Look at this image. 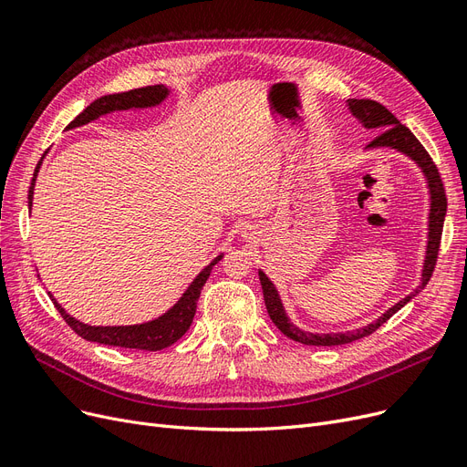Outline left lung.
Returning a JSON list of instances; mask_svg holds the SVG:
<instances>
[{
  "instance_id": "left-lung-1",
  "label": "left lung",
  "mask_w": 467,
  "mask_h": 467,
  "mask_svg": "<svg viewBox=\"0 0 467 467\" xmlns=\"http://www.w3.org/2000/svg\"><path fill=\"white\" fill-rule=\"evenodd\" d=\"M348 109L352 112V117H357L364 129H381L379 134L372 140V142L366 148H393L405 155H409L427 177L429 182V192H431V214H429V244H427V255H425V265H422V278H420V286L411 292L401 302L389 307L388 312L378 317L374 323L366 325V327H360L357 331H345V333H307L302 331L300 327L288 319L285 306L280 302V296L275 288V285L268 276L259 271L261 278V286H263V296H265V306L266 312L271 316L273 323L276 327L290 337L292 341L302 343V345H314V347H335V345H347L357 341V338L368 337L372 335L379 325H384L393 314H398L400 309L413 298V296L427 286V282L431 280L434 273V265L438 259V247H441V237H442V225H444V216H446V192L441 173L429 155V151L422 148V144L415 138V134L407 129L405 124H401L398 119H395L391 112L376 101H370V99H348Z\"/></svg>"
}]
</instances>
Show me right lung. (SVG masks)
I'll use <instances>...</instances> for the list:
<instances>
[{
  "mask_svg": "<svg viewBox=\"0 0 467 467\" xmlns=\"http://www.w3.org/2000/svg\"><path fill=\"white\" fill-rule=\"evenodd\" d=\"M167 95H169L167 88L150 86V88H140V89H132V91H126V93L99 97L97 101H93L86 110L79 112V115L67 124V129H76V126L88 124V122L99 119L101 115H107V112H112V110L155 107V105H160ZM40 161L35 169V177L31 181L29 206H33L35 181H36ZM220 259H222V255H218L206 268H202V273L191 282V286L187 288V292L181 296V300L171 309H169L167 314H163L161 317L153 319V321H148V323L119 325V327H95V325L81 323V321L74 319L69 314H66V309L58 302H56L52 294H50V300L54 302V307L58 309L60 316L64 317V321L69 325V327H72L79 337L86 338V341L110 345V347H122V348L161 350L169 345L177 343L179 338L189 331L192 317L196 314V302H199V298H201V290L206 285L212 266H214Z\"/></svg>",
  "mask_w": 467,
  "mask_h": 467,
  "instance_id": "right-lung-1",
  "label": "right lung"
}]
</instances>
